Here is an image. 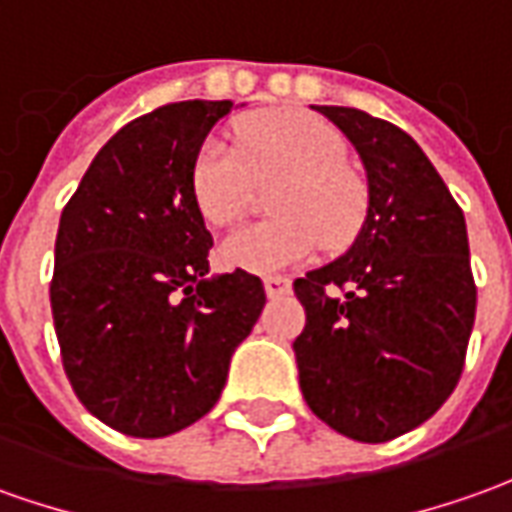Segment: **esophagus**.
Instances as JSON below:
<instances>
[{
	"mask_svg": "<svg viewBox=\"0 0 512 512\" xmlns=\"http://www.w3.org/2000/svg\"><path fill=\"white\" fill-rule=\"evenodd\" d=\"M263 288H266V294L274 300V297H283V294L291 291V280H285V277H266Z\"/></svg>",
	"mask_w": 512,
	"mask_h": 512,
	"instance_id": "1",
	"label": "esophagus"
}]
</instances>
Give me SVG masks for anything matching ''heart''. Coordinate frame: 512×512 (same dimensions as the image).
Listing matches in <instances>:
<instances>
[{
    "label": "heart",
    "mask_w": 512,
    "mask_h": 512,
    "mask_svg": "<svg viewBox=\"0 0 512 512\" xmlns=\"http://www.w3.org/2000/svg\"><path fill=\"white\" fill-rule=\"evenodd\" d=\"M241 154L207 137L190 165V193L212 227L241 221L255 184L277 182L271 221L235 229L221 243L229 269L277 274L300 266L325 243L342 252L358 241L370 218V184L347 165L344 137L302 109L263 111L235 125Z\"/></svg>",
    "instance_id": "obj_1"
}]
</instances>
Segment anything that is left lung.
Wrapping results in <instances>:
<instances>
[{
    "mask_svg": "<svg viewBox=\"0 0 512 512\" xmlns=\"http://www.w3.org/2000/svg\"><path fill=\"white\" fill-rule=\"evenodd\" d=\"M314 109L361 156L370 218L339 260L294 280L305 308L300 389L330 429L387 443L429 420L460 381L476 316L465 215L398 125Z\"/></svg>",
    "mask_w": 512,
    "mask_h": 512,
    "instance_id": "obj_1",
    "label": "left lung"
}]
</instances>
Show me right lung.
<instances>
[{"instance_id": "obj_1", "label": "right lung", "mask_w": 512, "mask_h": 512, "mask_svg": "<svg viewBox=\"0 0 512 512\" xmlns=\"http://www.w3.org/2000/svg\"><path fill=\"white\" fill-rule=\"evenodd\" d=\"M232 100H184L123 125L97 151L55 238L50 305L69 384L128 437L204 417L266 305L260 277H207L212 235L190 165Z\"/></svg>"}]
</instances>
